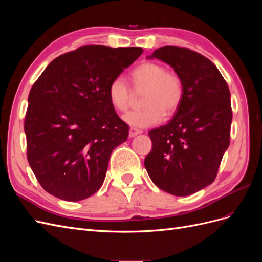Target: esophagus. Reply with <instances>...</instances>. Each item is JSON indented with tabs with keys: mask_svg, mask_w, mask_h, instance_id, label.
<instances>
[{
	"mask_svg": "<svg viewBox=\"0 0 262 262\" xmlns=\"http://www.w3.org/2000/svg\"><path fill=\"white\" fill-rule=\"evenodd\" d=\"M140 133H142L141 130L136 129V128H130V130H129V137H130V138H133V137L138 136V134H140Z\"/></svg>",
	"mask_w": 262,
	"mask_h": 262,
	"instance_id": "esophagus-1",
	"label": "esophagus"
}]
</instances>
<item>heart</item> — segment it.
Returning <instances> with one entry per match:
<instances>
[{
  "label": "heart",
  "mask_w": 262,
  "mask_h": 262,
  "mask_svg": "<svg viewBox=\"0 0 262 262\" xmlns=\"http://www.w3.org/2000/svg\"><path fill=\"white\" fill-rule=\"evenodd\" d=\"M130 80L134 91L145 90L142 98L143 108L132 110L123 116V120L137 128H146L160 122L163 116L176 113L184 95L180 77L167 72L161 63L144 62L132 70ZM107 95L109 102L117 112L129 108L132 93L122 77H116L109 83Z\"/></svg>",
  "instance_id": "obj_1"
}]
</instances>
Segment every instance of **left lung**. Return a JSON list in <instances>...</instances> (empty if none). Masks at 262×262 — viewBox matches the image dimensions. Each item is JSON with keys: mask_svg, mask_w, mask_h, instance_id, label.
<instances>
[{"mask_svg": "<svg viewBox=\"0 0 262 262\" xmlns=\"http://www.w3.org/2000/svg\"><path fill=\"white\" fill-rule=\"evenodd\" d=\"M147 59L170 66L184 95L167 124L148 132L152 150L144 166L164 191L186 196L211 185L229 145L231 93L217 68L200 53L165 46Z\"/></svg>", "mask_w": 262, "mask_h": 262, "instance_id": "8db88e82", "label": "left lung"}]
</instances>
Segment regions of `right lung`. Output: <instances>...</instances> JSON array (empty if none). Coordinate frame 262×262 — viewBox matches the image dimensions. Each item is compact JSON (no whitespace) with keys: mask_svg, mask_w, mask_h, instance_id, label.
<instances>
[{"mask_svg":"<svg viewBox=\"0 0 262 262\" xmlns=\"http://www.w3.org/2000/svg\"><path fill=\"white\" fill-rule=\"evenodd\" d=\"M142 53L139 47L84 46L55 58L31 87L27 158L47 192L74 202L98 191L110 155L129 136L108 86Z\"/></svg>","mask_w":262,"mask_h":262,"instance_id":"add662e5","label":"right lung"}]
</instances>
